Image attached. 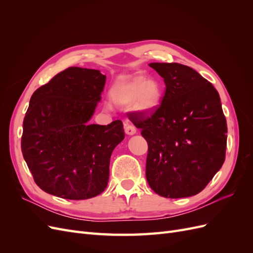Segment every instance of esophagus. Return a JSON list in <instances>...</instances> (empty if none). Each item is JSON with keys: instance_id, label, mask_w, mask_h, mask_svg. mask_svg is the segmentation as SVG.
<instances>
[{"instance_id": "34e87169", "label": "esophagus", "mask_w": 253, "mask_h": 253, "mask_svg": "<svg viewBox=\"0 0 253 253\" xmlns=\"http://www.w3.org/2000/svg\"><path fill=\"white\" fill-rule=\"evenodd\" d=\"M125 131L127 135H134V134H136V127L133 125L126 124L125 126Z\"/></svg>"}]
</instances>
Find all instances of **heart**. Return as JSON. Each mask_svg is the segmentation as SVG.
Instances as JSON below:
<instances>
[{"instance_id": "heart-1", "label": "heart", "mask_w": 253, "mask_h": 253, "mask_svg": "<svg viewBox=\"0 0 253 253\" xmlns=\"http://www.w3.org/2000/svg\"><path fill=\"white\" fill-rule=\"evenodd\" d=\"M110 97L115 104H131L132 110L137 113L151 114L162 104L164 88L159 81L145 79L142 76L120 77L111 86ZM106 108L110 105L106 104Z\"/></svg>"}]
</instances>
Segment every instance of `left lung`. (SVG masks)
I'll return each mask as SVG.
<instances>
[{"label": "left lung", "instance_id": "8db88e82", "mask_svg": "<svg viewBox=\"0 0 253 253\" xmlns=\"http://www.w3.org/2000/svg\"><path fill=\"white\" fill-rule=\"evenodd\" d=\"M149 65L166 84L162 104L150 116L133 113L128 117L149 145L145 177L160 196L196 195L225 162L227 121L219 95L187 65Z\"/></svg>", "mask_w": 253, "mask_h": 253}]
</instances>
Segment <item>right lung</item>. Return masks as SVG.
I'll use <instances>...</instances> for the list:
<instances>
[{"label":"right lung","mask_w":253,"mask_h":253,"mask_svg":"<svg viewBox=\"0 0 253 253\" xmlns=\"http://www.w3.org/2000/svg\"><path fill=\"white\" fill-rule=\"evenodd\" d=\"M106 77L97 70L68 67L30 98L23 121L22 154L35 182L66 200H87L109 182L113 150L124 125H89Z\"/></svg>","instance_id":"right-lung-1"}]
</instances>
